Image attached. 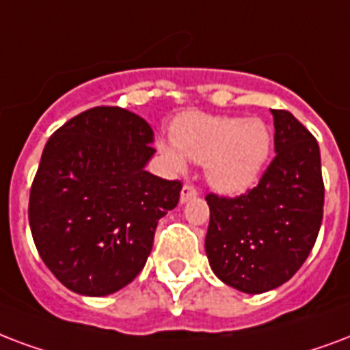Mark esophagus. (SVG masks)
Returning a JSON list of instances; mask_svg holds the SVG:
<instances>
[{
  "mask_svg": "<svg viewBox=\"0 0 350 350\" xmlns=\"http://www.w3.org/2000/svg\"><path fill=\"white\" fill-rule=\"evenodd\" d=\"M198 196V189L194 185H183V189H181V194H180V200H181V204H185V202H189V200H193Z\"/></svg>",
  "mask_w": 350,
  "mask_h": 350,
  "instance_id": "1",
  "label": "esophagus"
}]
</instances>
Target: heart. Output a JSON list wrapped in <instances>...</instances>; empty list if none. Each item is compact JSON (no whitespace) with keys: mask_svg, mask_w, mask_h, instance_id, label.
<instances>
[{"mask_svg":"<svg viewBox=\"0 0 350 350\" xmlns=\"http://www.w3.org/2000/svg\"><path fill=\"white\" fill-rule=\"evenodd\" d=\"M174 145L159 150L174 167L183 156L205 165L213 189L224 194H240L258 180L271 150V133L260 119H237L209 113H185L172 128Z\"/></svg>","mask_w":350,"mask_h":350,"instance_id":"b5f03b06","label":"heart"}]
</instances>
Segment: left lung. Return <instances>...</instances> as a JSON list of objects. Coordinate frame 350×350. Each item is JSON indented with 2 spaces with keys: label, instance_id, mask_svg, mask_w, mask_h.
Listing matches in <instances>:
<instances>
[{
  "label": "left lung",
  "instance_id": "left-lung-1",
  "mask_svg": "<svg viewBox=\"0 0 350 350\" xmlns=\"http://www.w3.org/2000/svg\"><path fill=\"white\" fill-rule=\"evenodd\" d=\"M275 157L257 187L228 198L205 196V252L215 275L246 293L290 281L316 244L325 185L316 137L286 110H271Z\"/></svg>",
  "mask_w": 350,
  "mask_h": 350
}]
</instances>
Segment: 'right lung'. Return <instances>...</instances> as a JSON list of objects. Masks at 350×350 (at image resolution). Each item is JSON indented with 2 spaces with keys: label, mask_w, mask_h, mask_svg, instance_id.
I'll list each match as a JSON object with an SVG mask.
<instances>
[{
  "label": "right lung",
  "mask_w": 350,
  "mask_h": 350,
  "mask_svg": "<svg viewBox=\"0 0 350 350\" xmlns=\"http://www.w3.org/2000/svg\"><path fill=\"white\" fill-rule=\"evenodd\" d=\"M154 132L117 106L82 111L45 143L29 196L34 246L71 292L108 295L132 282L150 255L159 218L181 181L146 172Z\"/></svg>",
  "instance_id": "obj_1"
}]
</instances>
